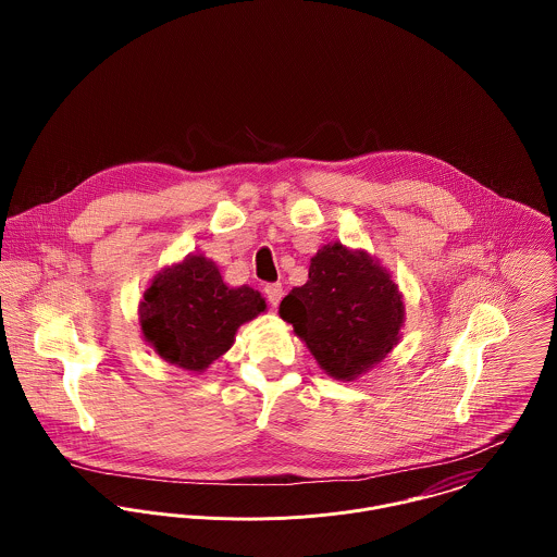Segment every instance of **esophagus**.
Returning <instances> with one entry per match:
<instances>
[{"instance_id": "esophagus-1", "label": "esophagus", "mask_w": 557, "mask_h": 557, "mask_svg": "<svg viewBox=\"0 0 557 557\" xmlns=\"http://www.w3.org/2000/svg\"><path fill=\"white\" fill-rule=\"evenodd\" d=\"M263 292H265V298H268V302L272 307H276L281 302V298H283V285L281 283H268L263 287Z\"/></svg>"}]
</instances>
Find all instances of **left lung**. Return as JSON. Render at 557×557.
I'll use <instances>...</instances> for the list:
<instances>
[{
  "label": "left lung",
  "mask_w": 557,
  "mask_h": 557,
  "mask_svg": "<svg viewBox=\"0 0 557 557\" xmlns=\"http://www.w3.org/2000/svg\"><path fill=\"white\" fill-rule=\"evenodd\" d=\"M319 367L336 380H354L397 345L403 302L391 274L367 252L327 244L311 259L309 281L281 302Z\"/></svg>",
  "instance_id": "1"
}]
</instances>
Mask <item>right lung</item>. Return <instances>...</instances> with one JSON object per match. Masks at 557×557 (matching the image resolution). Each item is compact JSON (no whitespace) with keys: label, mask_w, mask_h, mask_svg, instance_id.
<instances>
[{"label":"right lung","mask_w":557,"mask_h":557,"mask_svg":"<svg viewBox=\"0 0 557 557\" xmlns=\"http://www.w3.org/2000/svg\"><path fill=\"white\" fill-rule=\"evenodd\" d=\"M263 311L259 292L230 289L219 268L195 255L154 278L141 302V330L166 362L203 371L234 345L239 325Z\"/></svg>","instance_id":"1"}]
</instances>
